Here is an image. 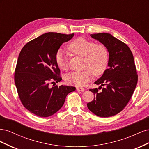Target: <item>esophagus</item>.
I'll return each mask as SVG.
<instances>
[{
	"label": "esophagus",
	"mask_w": 149,
	"mask_h": 149,
	"mask_svg": "<svg viewBox=\"0 0 149 149\" xmlns=\"http://www.w3.org/2000/svg\"><path fill=\"white\" fill-rule=\"evenodd\" d=\"M76 89H77V91H81V92L84 91V90H85L84 88H81V87H77V88H76Z\"/></svg>",
	"instance_id": "obj_1"
}]
</instances>
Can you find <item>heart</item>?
<instances>
[{
    "label": "heart",
    "instance_id": "obj_1",
    "mask_svg": "<svg viewBox=\"0 0 149 149\" xmlns=\"http://www.w3.org/2000/svg\"><path fill=\"white\" fill-rule=\"evenodd\" d=\"M68 49L75 55L84 58L83 71H73L65 76L67 83L76 86H83L90 81L93 74L100 76L107 68L109 62V52L102 44H95L84 38H78L71 42ZM55 61L58 66L62 70L68 69V58L65 52L58 49L56 53Z\"/></svg>",
    "mask_w": 149,
    "mask_h": 149
}]
</instances>
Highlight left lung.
Listing matches in <instances>:
<instances>
[{"mask_svg":"<svg viewBox=\"0 0 149 149\" xmlns=\"http://www.w3.org/2000/svg\"><path fill=\"white\" fill-rule=\"evenodd\" d=\"M90 36L107 48L109 68L94 82L105 86L101 91L99 92L97 88L89 89L95 97L87 106L95 115L108 118L120 112L131 98L137 83L136 68L132 53L127 45L110 33H94Z\"/></svg>","mask_w":149,"mask_h":149,"instance_id":"1","label":"left lung"}]
</instances>
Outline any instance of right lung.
Masks as SVG:
<instances>
[{
	"instance_id": "add662e5",
	"label": "right lung",
	"mask_w": 149,
	"mask_h": 149,
	"mask_svg": "<svg viewBox=\"0 0 149 149\" xmlns=\"http://www.w3.org/2000/svg\"><path fill=\"white\" fill-rule=\"evenodd\" d=\"M74 33L48 32L26 43L19 54L15 71V84L24 106L35 115L46 118L59 111L68 94L75 87L61 85L49 87V83L61 81L56 53Z\"/></svg>"
}]
</instances>
